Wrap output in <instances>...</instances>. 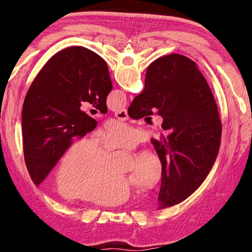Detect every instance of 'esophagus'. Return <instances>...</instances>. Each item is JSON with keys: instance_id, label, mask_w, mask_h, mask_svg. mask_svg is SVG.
I'll return each instance as SVG.
<instances>
[{"instance_id": "obj_1", "label": "esophagus", "mask_w": 252, "mask_h": 252, "mask_svg": "<svg viewBox=\"0 0 252 252\" xmlns=\"http://www.w3.org/2000/svg\"><path fill=\"white\" fill-rule=\"evenodd\" d=\"M114 116H116L121 121H126L128 119V113H127L126 109H121V110L117 111L116 113H114Z\"/></svg>"}]
</instances>
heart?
<instances>
[{"instance_id":"b5f03b06","label":"heart","mask_w":252,"mask_h":252,"mask_svg":"<svg viewBox=\"0 0 252 252\" xmlns=\"http://www.w3.org/2000/svg\"><path fill=\"white\" fill-rule=\"evenodd\" d=\"M97 142L101 150L93 141L82 139L61 157L55 175L61 195L100 206H116L133 199L134 186L150 189L161 180V161L150 151H143L135 158L130 179L113 174L114 156L106 152L134 148L140 142L135 129L114 122L97 135Z\"/></svg>"}]
</instances>
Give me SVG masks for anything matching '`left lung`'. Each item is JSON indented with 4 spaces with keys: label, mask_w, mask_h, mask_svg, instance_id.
Returning <instances> with one entry per match:
<instances>
[{
    "label": "left lung",
    "mask_w": 252,
    "mask_h": 252,
    "mask_svg": "<svg viewBox=\"0 0 252 252\" xmlns=\"http://www.w3.org/2000/svg\"><path fill=\"white\" fill-rule=\"evenodd\" d=\"M112 89L105 61L85 47L56 53L30 85L22 110L26 167L39 186L74 139L96 126L80 109L82 102L107 112L106 98Z\"/></svg>",
    "instance_id": "obj_1"
}]
</instances>
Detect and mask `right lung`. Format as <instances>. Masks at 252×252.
Instances as JSON below:
<instances>
[{
    "mask_svg": "<svg viewBox=\"0 0 252 252\" xmlns=\"http://www.w3.org/2000/svg\"><path fill=\"white\" fill-rule=\"evenodd\" d=\"M158 110L163 133L151 143L162 164L158 207L177 205L207 177L218 156L222 123L207 81L187 57L166 56L147 68L143 93L128 108L139 120Z\"/></svg>",
    "mask_w": 252,
    "mask_h": 252,
    "instance_id": "right-lung-1",
    "label": "right lung"
}]
</instances>
